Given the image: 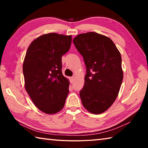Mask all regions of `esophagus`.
Instances as JSON below:
<instances>
[{"instance_id": "34e87169", "label": "esophagus", "mask_w": 148, "mask_h": 148, "mask_svg": "<svg viewBox=\"0 0 148 148\" xmlns=\"http://www.w3.org/2000/svg\"><path fill=\"white\" fill-rule=\"evenodd\" d=\"M74 77L73 76L70 77V82H71V84H72L74 82Z\"/></svg>"}]
</instances>
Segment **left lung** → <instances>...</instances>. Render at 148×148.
Returning <instances> with one entry per match:
<instances>
[{"label":"left lung","instance_id":"left-lung-1","mask_svg":"<svg viewBox=\"0 0 148 148\" xmlns=\"http://www.w3.org/2000/svg\"><path fill=\"white\" fill-rule=\"evenodd\" d=\"M73 43L87 70L79 92L82 104L90 113H103L116 101L121 86V53L111 39L95 32L78 34Z\"/></svg>","mask_w":148,"mask_h":148}]
</instances>
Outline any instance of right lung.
<instances>
[{
    "label": "right lung",
    "mask_w": 148,
    "mask_h": 148,
    "mask_svg": "<svg viewBox=\"0 0 148 148\" xmlns=\"http://www.w3.org/2000/svg\"><path fill=\"white\" fill-rule=\"evenodd\" d=\"M72 36L45 34L27 49L23 64L25 88L36 107L47 114L63 108L70 82L62 74V56L69 51Z\"/></svg>",
    "instance_id": "obj_1"
}]
</instances>
